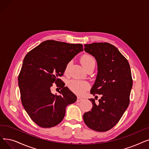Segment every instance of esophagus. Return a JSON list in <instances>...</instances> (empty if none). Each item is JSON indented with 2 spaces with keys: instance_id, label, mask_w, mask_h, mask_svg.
<instances>
[{
  "instance_id": "esophagus-1",
  "label": "esophagus",
  "mask_w": 149,
  "mask_h": 149,
  "mask_svg": "<svg viewBox=\"0 0 149 149\" xmlns=\"http://www.w3.org/2000/svg\"><path fill=\"white\" fill-rule=\"evenodd\" d=\"M81 100H83L82 98H80V97H77V102H80Z\"/></svg>"
}]
</instances>
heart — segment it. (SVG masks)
<instances>
[{"mask_svg":"<svg viewBox=\"0 0 149 149\" xmlns=\"http://www.w3.org/2000/svg\"><path fill=\"white\" fill-rule=\"evenodd\" d=\"M80 61L82 65L86 69L90 66L95 64V60L94 59V58L89 54L83 55L81 58ZM70 65H71V61L69 62L67 64L66 69H65V72H68ZM68 85L69 88L72 91L73 93L79 95H81L84 94V93L86 91L89 87V85L88 82L85 81L77 80H70L68 83Z\"/></svg>","mask_w":149,"mask_h":149,"instance_id":"obj_1","label":"heart"}]
</instances>
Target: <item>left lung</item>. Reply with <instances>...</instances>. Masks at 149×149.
I'll return each instance as SVG.
<instances>
[{
	"instance_id": "8db88e82",
	"label": "left lung",
	"mask_w": 149,
	"mask_h": 149,
	"mask_svg": "<svg viewBox=\"0 0 149 149\" xmlns=\"http://www.w3.org/2000/svg\"><path fill=\"white\" fill-rule=\"evenodd\" d=\"M84 46L86 52L93 55L97 63L98 72L91 94L102 97L97 103L94 99H89L93 107L83 118L89 128L107 132L117 124L129 105L133 86L130 64L109 43L94 42Z\"/></svg>"
}]
</instances>
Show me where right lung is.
I'll return each mask as SVG.
<instances>
[{
  "label": "right lung",
  "mask_w": 149,
  "mask_h": 149,
  "mask_svg": "<svg viewBox=\"0 0 149 149\" xmlns=\"http://www.w3.org/2000/svg\"><path fill=\"white\" fill-rule=\"evenodd\" d=\"M83 50L81 44L47 40L25 55L18 85L25 110L38 125L50 128L59 124L66 107L76 102V95L59 77L67 64ZM54 82L61 89L59 96L51 93Z\"/></svg>",
  "instance_id": "add662e5"
}]
</instances>
